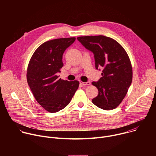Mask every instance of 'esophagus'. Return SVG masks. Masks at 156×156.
Here are the masks:
<instances>
[{"mask_svg": "<svg viewBox=\"0 0 156 156\" xmlns=\"http://www.w3.org/2000/svg\"><path fill=\"white\" fill-rule=\"evenodd\" d=\"M80 83L81 85H83V86H87V85L91 84V83H90V82H82V81H81Z\"/></svg>", "mask_w": 156, "mask_h": 156, "instance_id": "obj_1", "label": "esophagus"}]
</instances>
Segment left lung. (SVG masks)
<instances>
[{
    "label": "left lung",
    "mask_w": 156,
    "mask_h": 156,
    "mask_svg": "<svg viewBox=\"0 0 156 156\" xmlns=\"http://www.w3.org/2000/svg\"><path fill=\"white\" fill-rule=\"evenodd\" d=\"M77 39L94 54L96 69H102V77L92 83L99 91L93 103L106 110L115 108L132 81V66L126 52L115 40L105 36H81Z\"/></svg>",
    "instance_id": "left-lung-1"
}]
</instances>
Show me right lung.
<instances>
[{
  "instance_id": "obj_1",
  "label": "right lung",
  "mask_w": 156,
  "mask_h": 156,
  "mask_svg": "<svg viewBox=\"0 0 156 156\" xmlns=\"http://www.w3.org/2000/svg\"><path fill=\"white\" fill-rule=\"evenodd\" d=\"M75 37L59 38L44 42L33 54L27 69V81L37 102L48 112L55 113L71 101L79 81L58 78L63 66L65 51Z\"/></svg>"
}]
</instances>
